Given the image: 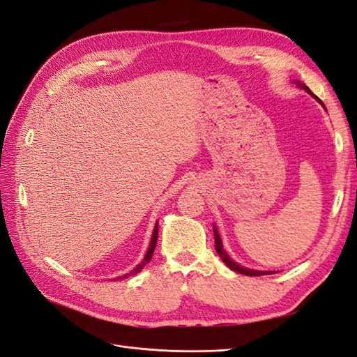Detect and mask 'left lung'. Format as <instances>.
I'll return each mask as SVG.
<instances>
[{"label":"left lung","instance_id":"obj_1","mask_svg":"<svg viewBox=\"0 0 357 357\" xmlns=\"http://www.w3.org/2000/svg\"><path fill=\"white\" fill-rule=\"evenodd\" d=\"M304 90H307L310 95H312L319 103H321V105H324V102H321L312 90H310L305 84H300ZM324 108H325V105H324ZM213 234H215V248H216V252H218V255L221 257V259L225 262V266L227 267H229L231 268L233 271H237V273H240V274H245V275H266V274H270V271H259V270H254V268H248V267H245V266H241L240 262H237L236 259H233L231 257H229V254H228V250L225 249V246H224V241H222V237H221V234H220V231H218V228L213 225Z\"/></svg>","mask_w":357,"mask_h":357}]
</instances>
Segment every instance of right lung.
<instances>
[{"label":"right lung","mask_w":357,"mask_h":357,"mask_svg":"<svg viewBox=\"0 0 357 357\" xmlns=\"http://www.w3.org/2000/svg\"><path fill=\"white\" fill-rule=\"evenodd\" d=\"M157 236H158V227H157V224H155V227H154V233H153V237H151V243H149V248H148V252H146V255H145V258H144V261L141 262V264H137V267L136 268H133L130 273H128V274H124L121 279H124V278H129V275H133V274H136V273H139L146 264L151 261V258H153V254H154V249H155V243H157Z\"/></svg>","instance_id":"add662e5"}]
</instances>
